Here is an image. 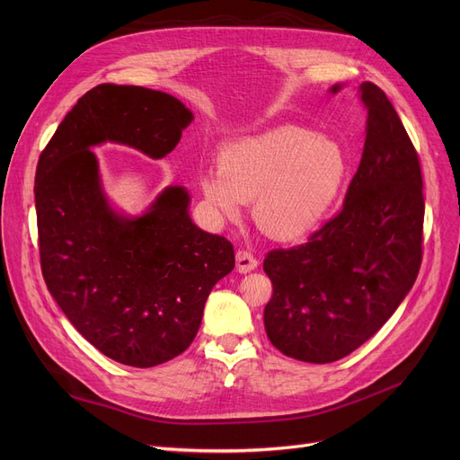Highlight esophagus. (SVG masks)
Wrapping results in <instances>:
<instances>
[{"label":"esophagus","mask_w":460,"mask_h":460,"mask_svg":"<svg viewBox=\"0 0 460 460\" xmlns=\"http://www.w3.org/2000/svg\"><path fill=\"white\" fill-rule=\"evenodd\" d=\"M257 264H259V261L250 250H238L236 252V270L238 272H243V274L252 272V270L257 269Z\"/></svg>","instance_id":"esophagus-1"}]
</instances>
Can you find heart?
I'll return each mask as SVG.
<instances>
[{
	"mask_svg": "<svg viewBox=\"0 0 460 460\" xmlns=\"http://www.w3.org/2000/svg\"><path fill=\"white\" fill-rule=\"evenodd\" d=\"M347 175V160L335 141L296 127L240 139L217 156V172L201 175L208 207L234 220L252 201L257 227L278 240L315 229L333 205Z\"/></svg>",
	"mask_w": 460,
	"mask_h": 460,
	"instance_id": "b5f03b06",
	"label": "heart"
}]
</instances>
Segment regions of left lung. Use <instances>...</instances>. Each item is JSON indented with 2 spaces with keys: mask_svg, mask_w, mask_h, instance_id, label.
<instances>
[{
  "mask_svg": "<svg viewBox=\"0 0 460 460\" xmlns=\"http://www.w3.org/2000/svg\"><path fill=\"white\" fill-rule=\"evenodd\" d=\"M340 85H333L335 93ZM367 136L343 208L305 244L267 253L264 307L270 343L309 364H330L364 345L412 288L423 257L420 158L385 93L364 82Z\"/></svg>",
  "mask_w": 460,
  "mask_h": 460,
  "instance_id": "8db88e82",
  "label": "left lung"
}]
</instances>
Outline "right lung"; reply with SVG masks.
<instances>
[{
    "label": "right lung",
    "instance_id": "add662e5",
    "mask_svg": "<svg viewBox=\"0 0 460 460\" xmlns=\"http://www.w3.org/2000/svg\"><path fill=\"white\" fill-rule=\"evenodd\" d=\"M193 119L175 96L101 84L72 108L39 156L40 270L66 319L104 356L155 367L196 337L212 287L234 269L226 236L193 226L172 186L139 217L115 214L89 147L117 141L162 158Z\"/></svg>",
    "mask_w": 460,
    "mask_h": 460
}]
</instances>
